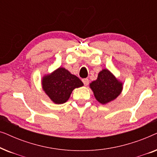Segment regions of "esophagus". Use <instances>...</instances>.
I'll return each mask as SVG.
<instances>
[{
  "label": "esophagus",
  "mask_w": 157,
  "mask_h": 157,
  "mask_svg": "<svg viewBox=\"0 0 157 157\" xmlns=\"http://www.w3.org/2000/svg\"><path fill=\"white\" fill-rule=\"evenodd\" d=\"M82 81H83V84H84L85 86H88V84H89V81L88 78H83V79H82Z\"/></svg>",
  "instance_id": "34e87169"
}]
</instances>
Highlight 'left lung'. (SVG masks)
Segmentation results:
<instances>
[{
  "label": "left lung",
  "instance_id": "left-lung-1",
  "mask_svg": "<svg viewBox=\"0 0 157 157\" xmlns=\"http://www.w3.org/2000/svg\"><path fill=\"white\" fill-rule=\"evenodd\" d=\"M123 83L119 81L108 69L99 72L96 81L90 83V88L98 102L106 104L117 98L121 93Z\"/></svg>",
  "mask_w": 157,
  "mask_h": 157
}]
</instances>
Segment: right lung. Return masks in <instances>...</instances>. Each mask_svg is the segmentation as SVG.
<instances>
[{
    "mask_svg": "<svg viewBox=\"0 0 157 157\" xmlns=\"http://www.w3.org/2000/svg\"><path fill=\"white\" fill-rule=\"evenodd\" d=\"M83 86V82L78 77L61 67L42 78L43 89L51 100L56 104L67 101L73 90Z\"/></svg>",
    "mask_w": 157,
    "mask_h": 157,
    "instance_id": "obj_1",
    "label": "right lung"
}]
</instances>
